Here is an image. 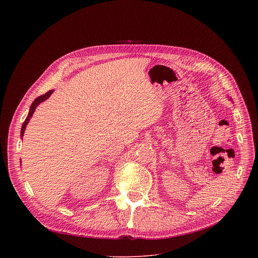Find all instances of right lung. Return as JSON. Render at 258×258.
Returning a JSON list of instances; mask_svg holds the SVG:
<instances>
[{"label": "right lung", "instance_id": "obj_1", "mask_svg": "<svg viewBox=\"0 0 258 258\" xmlns=\"http://www.w3.org/2000/svg\"><path fill=\"white\" fill-rule=\"evenodd\" d=\"M53 92H54V91H49V92H47L45 95H42V96L38 97V98H36V99L32 102V104H31V106H30V109H29V112H28V114H27V117L25 118V120H24V122H23V124H22V127H21V135H20L21 138H22L23 135H24V131H25V128H26V125H27V123L29 122V120H30V118H31V116H32V114H33V112H34V110H35L36 106H38L40 103L44 102L45 100H47V99L52 95Z\"/></svg>", "mask_w": 258, "mask_h": 258}]
</instances>
